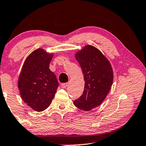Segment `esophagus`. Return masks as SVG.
I'll use <instances>...</instances> for the list:
<instances>
[{"mask_svg": "<svg viewBox=\"0 0 146 146\" xmlns=\"http://www.w3.org/2000/svg\"><path fill=\"white\" fill-rule=\"evenodd\" d=\"M67 83H62L61 84V87L63 88V89H65V88H66L67 87Z\"/></svg>", "mask_w": 146, "mask_h": 146, "instance_id": "34e87169", "label": "esophagus"}]
</instances>
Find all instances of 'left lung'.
<instances>
[{
  "instance_id": "obj_1",
  "label": "left lung",
  "mask_w": 146,
  "mask_h": 146,
  "mask_svg": "<svg viewBox=\"0 0 146 146\" xmlns=\"http://www.w3.org/2000/svg\"><path fill=\"white\" fill-rule=\"evenodd\" d=\"M85 80V89L81 97L74 101L79 109L89 111L102 103L113 83L111 64L95 47L86 45L75 53Z\"/></svg>"
}]
</instances>
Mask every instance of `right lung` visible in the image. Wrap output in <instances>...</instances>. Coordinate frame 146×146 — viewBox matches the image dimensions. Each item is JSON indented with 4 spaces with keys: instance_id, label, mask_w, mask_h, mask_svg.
Instances as JSON below:
<instances>
[{
    "instance_id": "add662e5",
    "label": "right lung",
    "mask_w": 146,
    "mask_h": 146,
    "mask_svg": "<svg viewBox=\"0 0 146 146\" xmlns=\"http://www.w3.org/2000/svg\"><path fill=\"white\" fill-rule=\"evenodd\" d=\"M53 55L42 48L33 51L24 61L18 77L22 100L35 111L49 107L59 86L56 76L49 68Z\"/></svg>"
}]
</instances>
